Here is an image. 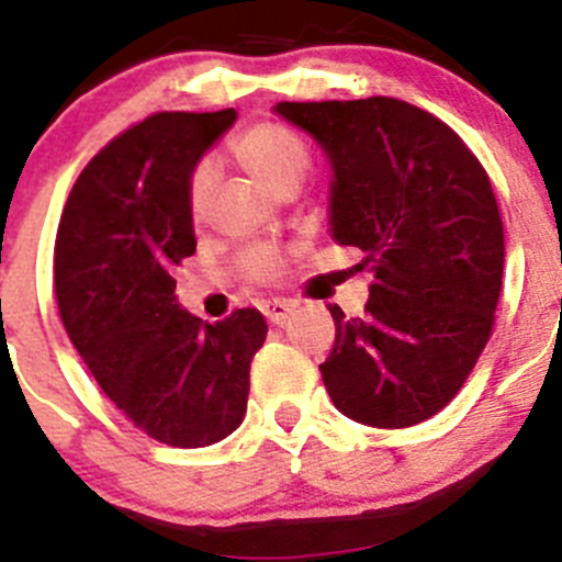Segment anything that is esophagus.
<instances>
[{
    "mask_svg": "<svg viewBox=\"0 0 562 562\" xmlns=\"http://www.w3.org/2000/svg\"><path fill=\"white\" fill-rule=\"evenodd\" d=\"M293 302H285V299H271V302H266L263 305V316L269 318L271 324H282L288 316L293 313Z\"/></svg>",
    "mask_w": 562,
    "mask_h": 562,
    "instance_id": "34e87169",
    "label": "esophagus"
}]
</instances>
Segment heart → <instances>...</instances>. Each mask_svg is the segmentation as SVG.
I'll use <instances>...</instances> for the list:
<instances>
[{"mask_svg":"<svg viewBox=\"0 0 562 562\" xmlns=\"http://www.w3.org/2000/svg\"><path fill=\"white\" fill-rule=\"evenodd\" d=\"M233 151L240 166L274 193H285L291 188L302 186L313 162L311 146L305 144V138L293 133L291 127H285V124L277 122H260L255 127L244 130L233 140ZM213 191H216V171H213V166L210 162L193 166L186 186L188 216H191L193 224H202L207 218ZM240 269L251 280H271L280 271V255H277L274 246H249L240 255Z\"/></svg>","mask_w":562,"mask_h":562,"instance_id":"obj_1","label":"heart"}]
</instances>
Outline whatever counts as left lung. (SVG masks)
<instances>
[{"label": "left lung", "mask_w": 562, "mask_h": 562, "mask_svg": "<svg viewBox=\"0 0 562 562\" xmlns=\"http://www.w3.org/2000/svg\"><path fill=\"white\" fill-rule=\"evenodd\" d=\"M327 155L329 235L358 246L374 282L363 316L335 318L322 369L352 422L396 429L449 405L494 327L505 269L499 204L469 146L391 97L280 102Z\"/></svg>", "instance_id": "left-lung-1"}]
</instances>
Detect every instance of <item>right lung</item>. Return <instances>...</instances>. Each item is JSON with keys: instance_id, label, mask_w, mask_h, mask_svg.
I'll return each mask as SVG.
<instances>
[{"instance_id": "right-lung-1", "label": "right lung", "mask_w": 562, "mask_h": 562, "mask_svg": "<svg viewBox=\"0 0 562 562\" xmlns=\"http://www.w3.org/2000/svg\"><path fill=\"white\" fill-rule=\"evenodd\" d=\"M235 119L233 108L157 113L110 140L68 193L55 240L68 338L135 427L180 449L240 427L269 333L251 307L216 324L191 316L171 277L196 251L188 175Z\"/></svg>"}]
</instances>
